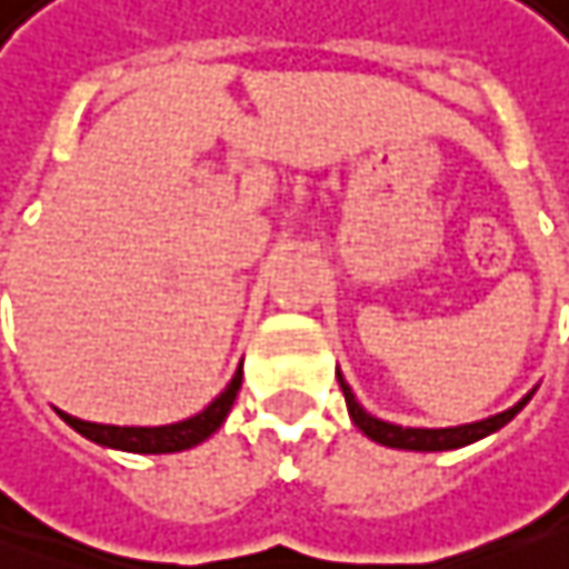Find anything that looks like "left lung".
Here are the masks:
<instances>
[{
    "mask_svg": "<svg viewBox=\"0 0 569 569\" xmlns=\"http://www.w3.org/2000/svg\"><path fill=\"white\" fill-rule=\"evenodd\" d=\"M337 379H340V388H343V398H346V408H349V418H352V425L359 427L369 440H376V443H382V447H391V450H418V453H440V450H460V447H469V443H476V440H482V437H489V433H496V430H502V427L531 401V395H535V388L521 398V401H515L508 411H499V415H492V418H482V421H472V425H460V427H401V425H391V421H382V418H376V415H369L359 401H356V395H352V388L346 386L343 372L337 369Z\"/></svg>",
    "mask_w": 569,
    "mask_h": 569,
    "instance_id": "8db88e82",
    "label": "left lung"
}]
</instances>
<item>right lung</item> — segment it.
<instances>
[{
    "instance_id": "right-lung-1",
    "label": "right lung",
    "mask_w": 569,
    "mask_h": 569,
    "mask_svg": "<svg viewBox=\"0 0 569 569\" xmlns=\"http://www.w3.org/2000/svg\"><path fill=\"white\" fill-rule=\"evenodd\" d=\"M242 386V366L236 369V376L229 379V386L193 418L178 421V425L161 427H116V425H97V421H80L67 411H58L63 425H70L77 433H83L87 440L109 447V450H126V453H181L197 443H203L207 437H213L223 427L226 415L232 411V401Z\"/></svg>"
}]
</instances>
